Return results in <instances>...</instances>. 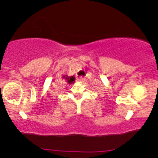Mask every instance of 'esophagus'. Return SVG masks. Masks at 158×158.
<instances>
[{"mask_svg":"<svg viewBox=\"0 0 158 158\" xmlns=\"http://www.w3.org/2000/svg\"><path fill=\"white\" fill-rule=\"evenodd\" d=\"M83 77H78L76 79V82H77V83H81V82H83Z\"/></svg>","mask_w":158,"mask_h":158,"instance_id":"1","label":"esophagus"}]
</instances>
